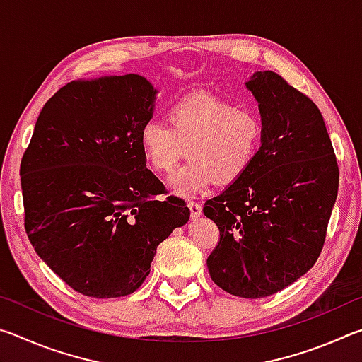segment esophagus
Instances as JSON below:
<instances>
[{
  "instance_id": "34e87169",
  "label": "esophagus",
  "mask_w": 362,
  "mask_h": 362,
  "mask_svg": "<svg viewBox=\"0 0 362 362\" xmlns=\"http://www.w3.org/2000/svg\"><path fill=\"white\" fill-rule=\"evenodd\" d=\"M188 209L192 212L193 218H198L203 216V207H201L198 203H188Z\"/></svg>"
}]
</instances>
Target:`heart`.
I'll use <instances>...</instances> for the list:
<instances>
[{"mask_svg":"<svg viewBox=\"0 0 362 362\" xmlns=\"http://www.w3.org/2000/svg\"><path fill=\"white\" fill-rule=\"evenodd\" d=\"M170 127L146 121L139 134L148 166L169 174L182 158L192 159L170 177L175 194H198L214 182L235 183L249 173L259 156L263 122L254 110L212 94H193L169 108Z\"/></svg>","mask_w":362,"mask_h":362,"instance_id":"b5f03b06","label":"heart"}]
</instances>
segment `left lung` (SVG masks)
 Here are the masks:
<instances>
[{
	"instance_id": "1",
	"label": "left lung",
	"mask_w": 362,
	"mask_h": 362,
	"mask_svg": "<svg viewBox=\"0 0 362 362\" xmlns=\"http://www.w3.org/2000/svg\"><path fill=\"white\" fill-rule=\"evenodd\" d=\"M259 103L262 146L249 173L206 201L220 230L207 259L214 283L236 297L262 298L315 265L339 192V166L322 115L274 71L246 83Z\"/></svg>"
}]
</instances>
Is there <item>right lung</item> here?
<instances>
[{
    "instance_id": "add662e5",
    "label": "right lung",
    "mask_w": 362,
    "mask_h": 362,
    "mask_svg": "<svg viewBox=\"0 0 362 362\" xmlns=\"http://www.w3.org/2000/svg\"><path fill=\"white\" fill-rule=\"evenodd\" d=\"M158 89L134 75L78 79L46 102L21 177L25 230L71 289L113 298L139 289L156 247L189 218L146 169L139 134Z\"/></svg>"
}]
</instances>
